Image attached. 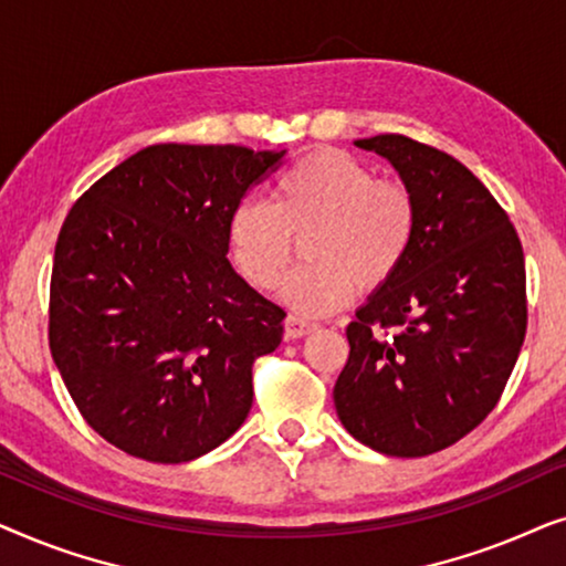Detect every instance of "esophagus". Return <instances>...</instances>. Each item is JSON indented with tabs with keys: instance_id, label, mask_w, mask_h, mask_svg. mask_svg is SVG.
I'll list each match as a JSON object with an SVG mask.
<instances>
[{
	"instance_id": "esophagus-1",
	"label": "esophagus",
	"mask_w": 566,
	"mask_h": 566,
	"mask_svg": "<svg viewBox=\"0 0 566 566\" xmlns=\"http://www.w3.org/2000/svg\"><path fill=\"white\" fill-rule=\"evenodd\" d=\"M314 329H316L314 322L298 319V316H289V319H285V337H289V339L306 337V335H312Z\"/></svg>"
}]
</instances>
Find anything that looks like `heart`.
<instances>
[{
	"label": "heart",
	"mask_w": 566,
	"mask_h": 566,
	"mask_svg": "<svg viewBox=\"0 0 566 566\" xmlns=\"http://www.w3.org/2000/svg\"><path fill=\"white\" fill-rule=\"evenodd\" d=\"M417 208L399 182L343 151H316L277 177L273 206L244 200L229 219V250L244 281L260 291L281 285L303 237L306 265L281 296L301 316H324L350 301L355 285L374 291L405 262Z\"/></svg>",
	"instance_id": "1"
}]
</instances>
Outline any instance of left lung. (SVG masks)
<instances>
[{
	"instance_id": "left-lung-1",
	"label": "left lung",
	"mask_w": 566,
	"mask_h": 566,
	"mask_svg": "<svg viewBox=\"0 0 566 566\" xmlns=\"http://www.w3.org/2000/svg\"><path fill=\"white\" fill-rule=\"evenodd\" d=\"M417 208L397 275L347 324L339 422L363 446L420 459L453 446L497 405L525 322V260L507 213L451 154L399 134L358 138Z\"/></svg>"
}]
</instances>
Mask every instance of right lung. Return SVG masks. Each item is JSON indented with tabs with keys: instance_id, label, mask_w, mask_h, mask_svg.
Returning a JSON list of instances; mask_svg holds the SVG:
<instances>
[{
	"instance_id": "add662e5",
	"label": "right lung",
	"mask_w": 566,
	"mask_h": 566,
	"mask_svg": "<svg viewBox=\"0 0 566 566\" xmlns=\"http://www.w3.org/2000/svg\"><path fill=\"white\" fill-rule=\"evenodd\" d=\"M283 151L154 144L61 227L49 343L87 424L128 455L198 459L242 428L285 312L229 262V219Z\"/></svg>"
}]
</instances>
